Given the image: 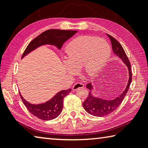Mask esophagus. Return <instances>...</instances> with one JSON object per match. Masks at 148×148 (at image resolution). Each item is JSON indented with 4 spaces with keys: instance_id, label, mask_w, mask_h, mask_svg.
<instances>
[{
    "instance_id": "esophagus-1",
    "label": "esophagus",
    "mask_w": 148,
    "mask_h": 148,
    "mask_svg": "<svg viewBox=\"0 0 148 148\" xmlns=\"http://www.w3.org/2000/svg\"><path fill=\"white\" fill-rule=\"evenodd\" d=\"M84 87V85L81 82H76V84H74L73 86H72V90H76L79 88H82Z\"/></svg>"
}]
</instances>
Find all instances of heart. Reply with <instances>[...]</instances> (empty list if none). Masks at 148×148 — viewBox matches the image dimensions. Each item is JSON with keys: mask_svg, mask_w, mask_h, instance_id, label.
<instances>
[{"mask_svg": "<svg viewBox=\"0 0 148 148\" xmlns=\"http://www.w3.org/2000/svg\"><path fill=\"white\" fill-rule=\"evenodd\" d=\"M66 67L73 74L82 69L88 76H95L104 66L111 54L107 42L92 36L76 37L65 49Z\"/></svg>", "mask_w": 148, "mask_h": 148, "instance_id": "heart-1", "label": "heart"}]
</instances>
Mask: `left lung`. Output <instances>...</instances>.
Returning a JSON list of instances; mask_svg holds the SVG:
<instances>
[{
	"label": "left lung",
	"mask_w": 148,
	"mask_h": 148,
	"mask_svg": "<svg viewBox=\"0 0 148 148\" xmlns=\"http://www.w3.org/2000/svg\"><path fill=\"white\" fill-rule=\"evenodd\" d=\"M107 36L109 37L110 40H111L113 53L118 56L119 57H120L123 60V61L125 63L126 65L127 66L129 72V79L125 91L119 97H116L112 100H105L93 96L91 91L93 90V86H91L90 83L87 84L86 87L87 88L89 89L90 92H89L88 97L86 98V99L83 103V107L87 112L95 116H107L108 114H111L114 110H116V108H118L128 92L132 78L130 62L129 61L127 55H126L125 51L123 48V47H122L121 43L116 39H114L113 37H112L109 34H107Z\"/></svg>",
	"instance_id": "obj_1"
}]
</instances>
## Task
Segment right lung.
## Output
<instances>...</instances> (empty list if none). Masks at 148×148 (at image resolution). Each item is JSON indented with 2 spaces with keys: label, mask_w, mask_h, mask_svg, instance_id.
Listing matches in <instances>:
<instances>
[{
  "label": "right lung",
  "mask_w": 148,
  "mask_h": 148,
  "mask_svg": "<svg viewBox=\"0 0 148 148\" xmlns=\"http://www.w3.org/2000/svg\"><path fill=\"white\" fill-rule=\"evenodd\" d=\"M77 31L73 30H60V29H49L41 34L39 36L33 39L28 45L23 52L22 58L27 55L33 50L38 47L45 44L54 45L58 49L62 47L63 43L76 34ZM71 91V89L62 90L57 93L51 100L45 103L34 105L29 103L23 99L20 93L23 104L26 107L33 115L43 121H50L55 119L61 113L63 107L64 98Z\"/></svg>",
  "instance_id": "1"
}]
</instances>
